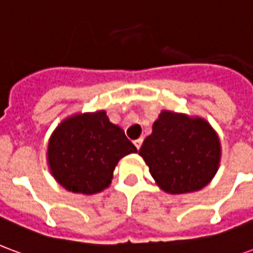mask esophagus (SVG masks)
<instances>
[{
  "instance_id": "obj_1",
  "label": "esophagus",
  "mask_w": 253,
  "mask_h": 253,
  "mask_svg": "<svg viewBox=\"0 0 253 253\" xmlns=\"http://www.w3.org/2000/svg\"><path fill=\"white\" fill-rule=\"evenodd\" d=\"M142 142H143V138H138V139H135V141H134V145H135V148H137V149L141 148Z\"/></svg>"
}]
</instances>
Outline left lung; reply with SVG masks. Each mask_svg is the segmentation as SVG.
Wrapping results in <instances>:
<instances>
[{
  "mask_svg": "<svg viewBox=\"0 0 253 253\" xmlns=\"http://www.w3.org/2000/svg\"><path fill=\"white\" fill-rule=\"evenodd\" d=\"M139 154L165 192L187 194L201 190L214 177L221 146L206 121L163 111Z\"/></svg>",
  "mask_w": 253,
  "mask_h": 253,
  "instance_id": "obj_1",
  "label": "left lung"
}]
</instances>
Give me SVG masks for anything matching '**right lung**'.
<instances>
[{"mask_svg": "<svg viewBox=\"0 0 253 253\" xmlns=\"http://www.w3.org/2000/svg\"><path fill=\"white\" fill-rule=\"evenodd\" d=\"M137 148L104 111L63 121L48 142L55 180L72 192L96 194L110 186L118 161Z\"/></svg>", "mask_w": 253, "mask_h": 253, "instance_id": "add662e5", "label": "right lung"}]
</instances>
